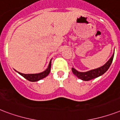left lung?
<instances>
[{
    "mask_svg": "<svg viewBox=\"0 0 120 120\" xmlns=\"http://www.w3.org/2000/svg\"><path fill=\"white\" fill-rule=\"evenodd\" d=\"M113 57L114 53L112 55V57L109 59V60L104 65L101 66L100 67L96 68V69L86 71V72H80V71H77V70H75L74 68H71V70H72L73 74L81 80H84V81H88V80H92V79H95V78H97V77L102 75L108 70L112 64Z\"/></svg>",
    "mask_w": 120,
    "mask_h": 120,
    "instance_id": "1",
    "label": "left lung"
}]
</instances>
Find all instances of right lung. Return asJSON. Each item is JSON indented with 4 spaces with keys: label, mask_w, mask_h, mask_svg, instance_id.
I'll return each mask as SVG.
<instances>
[{
    "label": "right lung",
    "mask_w": 120,
    "mask_h": 120,
    "mask_svg": "<svg viewBox=\"0 0 120 120\" xmlns=\"http://www.w3.org/2000/svg\"><path fill=\"white\" fill-rule=\"evenodd\" d=\"M51 61H52V59L50 61L48 68L45 70V71H43V72H41V73H35V74H24V73H22L20 72H19V71H17V72L30 82H37L38 80L46 77L50 73L51 69Z\"/></svg>",
    "instance_id": "add662e5"
}]
</instances>
